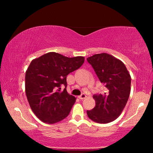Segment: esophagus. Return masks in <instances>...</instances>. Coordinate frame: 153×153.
<instances>
[{
  "mask_svg": "<svg viewBox=\"0 0 153 153\" xmlns=\"http://www.w3.org/2000/svg\"><path fill=\"white\" fill-rule=\"evenodd\" d=\"M85 97H86V95H85L84 93H82V94H81V95H79V99H81V100H83V99H85Z\"/></svg>",
  "mask_w": 153,
  "mask_h": 153,
  "instance_id": "esophagus-1",
  "label": "esophagus"
}]
</instances>
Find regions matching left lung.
<instances>
[{
	"label": "left lung",
	"instance_id": "obj_1",
	"mask_svg": "<svg viewBox=\"0 0 153 153\" xmlns=\"http://www.w3.org/2000/svg\"><path fill=\"white\" fill-rule=\"evenodd\" d=\"M106 87L105 93L94 95L95 106L87 111L88 118L97 123L116 120L126 105L131 91V76L125 64L110 54H95L87 58Z\"/></svg>",
	"mask_w": 153,
	"mask_h": 153
}]
</instances>
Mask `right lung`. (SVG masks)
<instances>
[{
    "label": "right lung",
    "mask_w": 153,
    "mask_h": 153,
    "mask_svg": "<svg viewBox=\"0 0 153 153\" xmlns=\"http://www.w3.org/2000/svg\"><path fill=\"white\" fill-rule=\"evenodd\" d=\"M83 62V56L68 58L56 52L31 61L26 72L25 89L29 105L39 120L53 124L68 116L76 98L67 92V76Z\"/></svg>",
    "instance_id": "1"
}]
</instances>
